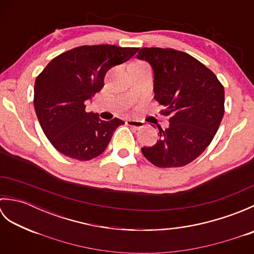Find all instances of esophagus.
Masks as SVG:
<instances>
[{
    "label": "esophagus",
    "mask_w": 254,
    "mask_h": 254,
    "mask_svg": "<svg viewBox=\"0 0 254 254\" xmlns=\"http://www.w3.org/2000/svg\"><path fill=\"white\" fill-rule=\"evenodd\" d=\"M126 123H127V126L131 127H134V128H136V130H141L142 127H144V122H142V121H137V120H127Z\"/></svg>",
    "instance_id": "esophagus-1"
}]
</instances>
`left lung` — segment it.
I'll return each instance as SVG.
<instances>
[{
	"label": "left lung",
	"mask_w": 254,
	"mask_h": 254,
	"mask_svg": "<svg viewBox=\"0 0 254 254\" xmlns=\"http://www.w3.org/2000/svg\"><path fill=\"white\" fill-rule=\"evenodd\" d=\"M137 59L154 69V98L169 117L159 139L142 153L160 168L182 167L201 155L216 134L225 112V90L208 67L186 52L142 48Z\"/></svg>",
	"instance_id": "1"
}]
</instances>
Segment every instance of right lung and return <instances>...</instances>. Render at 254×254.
<instances>
[{
  "mask_svg": "<svg viewBox=\"0 0 254 254\" xmlns=\"http://www.w3.org/2000/svg\"><path fill=\"white\" fill-rule=\"evenodd\" d=\"M138 48L80 46L61 53L36 78L34 105L42 131L69 158L90 160L107 148L120 119L104 121L85 111V101L104 87L108 69L127 62Z\"/></svg>",
  "mask_w": 254,
  "mask_h": 254,
  "instance_id": "add662e5",
  "label": "right lung"
}]
</instances>
